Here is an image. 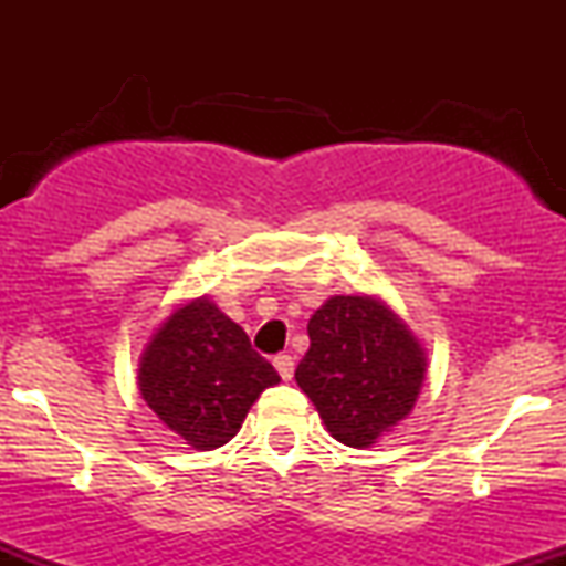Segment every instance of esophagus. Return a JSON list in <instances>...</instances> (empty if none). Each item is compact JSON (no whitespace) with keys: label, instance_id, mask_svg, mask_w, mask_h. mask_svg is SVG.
<instances>
[{"label":"esophagus","instance_id":"esophagus-1","mask_svg":"<svg viewBox=\"0 0 566 566\" xmlns=\"http://www.w3.org/2000/svg\"><path fill=\"white\" fill-rule=\"evenodd\" d=\"M274 367L276 373L282 375V380H292V373H295V359L290 354H279L274 356Z\"/></svg>","mask_w":566,"mask_h":566}]
</instances>
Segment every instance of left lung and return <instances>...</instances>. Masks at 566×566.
<instances>
[{"label":"left lung","instance_id":"8db88e82","mask_svg":"<svg viewBox=\"0 0 566 566\" xmlns=\"http://www.w3.org/2000/svg\"><path fill=\"white\" fill-rule=\"evenodd\" d=\"M297 386L340 444L373 447L405 420L426 378V350L373 295H335L308 319Z\"/></svg>","mask_w":566,"mask_h":566}]
</instances>
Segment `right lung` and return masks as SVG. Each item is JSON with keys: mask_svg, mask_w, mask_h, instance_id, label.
Returning <instances> with one entry per match:
<instances>
[{"mask_svg": "<svg viewBox=\"0 0 566 566\" xmlns=\"http://www.w3.org/2000/svg\"><path fill=\"white\" fill-rule=\"evenodd\" d=\"M276 369L210 297L172 311L140 354L143 401L193 450H216L242 428Z\"/></svg>", "mask_w": 566, "mask_h": 566, "instance_id": "obj_1", "label": "right lung"}]
</instances>
